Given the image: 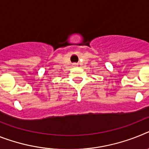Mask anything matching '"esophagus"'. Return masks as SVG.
<instances>
[{
  "mask_svg": "<svg viewBox=\"0 0 149 149\" xmlns=\"http://www.w3.org/2000/svg\"><path fill=\"white\" fill-rule=\"evenodd\" d=\"M73 66H77V63H73Z\"/></svg>",
  "mask_w": 149,
  "mask_h": 149,
  "instance_id": "obj_1",
  "label": "esophagus"
}]
</instances>
